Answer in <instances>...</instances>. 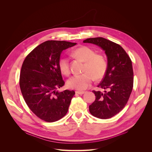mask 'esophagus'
I'll use <instances>...</instances> for the list:
<instances>
[{
    "label": "esophagus",
    "instance_id": "34e87169",
    "mask_svg": "<svg viewBox=\"0 0 152 152\" xmlns=\"http://www.w3.org/2000/svg\"><path fill=\"white\" fill-rule=\"evenodd\" d=\"M86 93V91H75V93L79 94H83Z\"/></svg>",
    "mask_w": 152,
    "mask_h": 152
}]
</instances>
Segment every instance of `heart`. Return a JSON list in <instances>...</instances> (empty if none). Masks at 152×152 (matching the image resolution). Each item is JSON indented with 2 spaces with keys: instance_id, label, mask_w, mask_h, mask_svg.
<instances>
[{
  "instance_id": "heart-1",
  "label": "heart",
  "mask_w": 152,
  "mask_h": 152,
  "mask_svg": "<svg viewBox=\"0 0 152 152\" xmlns=\"http://www.w3.org/2000/svg\"><path fill=\"white\" fill-rule=\"evenodd\" d=\"M73 56L84 61L83 72L80 75L72 77L67 81V86L71 89L84 90L91 85L94 78L96 80L102 79L107 69V61L103 55L96 54L89 47L81 46L72 51ZM58 66L63 74L68 75L70 73V67L68 59L61 56L58 61Z\"/></svg>"
}]
</instances>
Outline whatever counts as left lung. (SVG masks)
<instances>
[{"label": "left lung", "mask_w": 152, "mask_h": 152, "mask_svg": "<svg viewBox=\"0 0 152 152\" xmlns=\"http://www.w3.org/2000/svg\"><path fill=\"white\" fill-rule=\"evenodd\" d=\"M83 42L98 45L107 56V71L98 87L108 91H93L96 99L89 108L93 116L110 118L125 107L130 97L134 82L131 59L120 45L104 38H89Z\"/></svg>", "instance_id": "left-lung-1"}]
</instances>
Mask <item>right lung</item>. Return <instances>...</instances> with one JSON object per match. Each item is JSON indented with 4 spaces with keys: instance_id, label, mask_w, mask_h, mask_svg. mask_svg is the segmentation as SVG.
<instances>
[{
    "instance_id": "right-lung-1",
    "label": "right lung",
    "mask_w": 152,
    "mask_h": 152,
    "mask_svg": "<svg viewBox=\"0 0 152 152\" xmlns=\"http://www.w3.org/2000/svg\"><path fill=\"white\" fill-rule=\"evenodd\" d=\"M48 40L27 55L21 66L20 87L26 104L41 120L56 122L67 113L74 91L57 89L65 85L58 61L63 50L76 45Z\"/></svg>"
}]
</instances>
